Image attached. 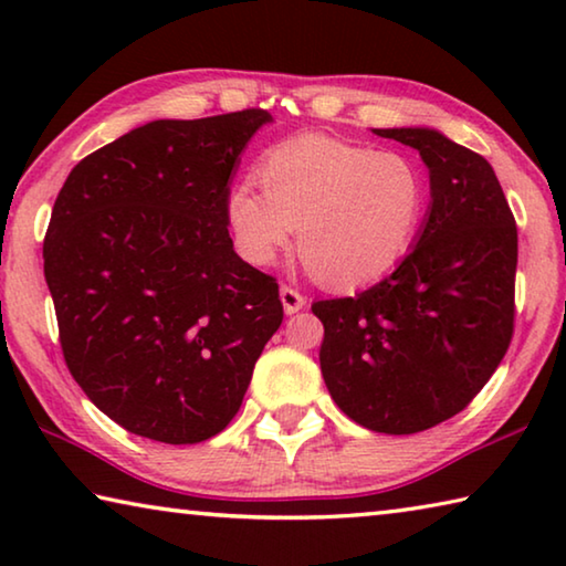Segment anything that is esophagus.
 Masks as SVG:
<instances>
[{
    "instance_id": "obj_1",
    "label": "esophagus",
    "mask_w": 566,
    "mask_h": 566,
    "mask_svg": "<svg viewBox=\"0 0 566 566\" xmlns=\"http://www.w3.org/2000/svg\"><path fill=\"white\" fill-rule=\"evenodd\" d=\"M280 300H282V306H284V312H286V314L300 312L302 306L306 304V296L296 292L294 286H286V284L282 286V290H280Z\"/></svg>"
}]
</instances>
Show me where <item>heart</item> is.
Segmentation results:
<instances>
[{
  "mask_svg": "<svg viewBox=\"0 0 566 566\" xmlns=\"http://www.w3.org/2000/svg\"><path fill=\"white\" fill-rule=\"evenodd\" d=\"M260 185L239 181L227 219L247 262H276L300 227L304 266L334 286L379 280L405 260L427 209V179L399 151L300 134L260 161Z\"/></svg>",
  "mask_w": 566,
  "mask_h": 566,
  "instance_id": "obj_1",
  "label": "heart"
}]
</instances>
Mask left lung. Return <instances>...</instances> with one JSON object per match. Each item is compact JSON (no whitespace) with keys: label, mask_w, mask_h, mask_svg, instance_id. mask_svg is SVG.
Returning a JSON list of instances; mask_svg holds the SVG:
<instances>
[{"label":"left lung","mask_w":566,"mask_h":566,"mask_svg":"<svg viewBox=\"0 0 566 566\" xmlns=\"http://www.w3.org/2000/svg\"><path fill=\"white\" fill-rule=\"evenodd\" d=\"M429 171L415 247L357 296L314 302L322 377L337 407L381 434H415L462 411L504 359L514 329L516 224L482 155L432 127L371 129Z\"/></svg>","instance_id":"left-lung-1"}]
</instances>
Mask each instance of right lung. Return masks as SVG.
Wrapping results in <instances>:
<instances>
[{"label":"right lung","instance_id":"obj_1","mask_svg":"<svg viewBox=\"0 0 566 566\" xmlns=\"http://www.w3.org/2000/svg\"><path fill=\"white\" fill-rule=\"evenodd\" d=\"M264 109L157 119L84 157L44 239L62 352L92 405L165 444L214 437L282 324L280 286L234 252L229 181Z\"/></svg>","mask_w":566,"mask_h":566}]
</instances>
